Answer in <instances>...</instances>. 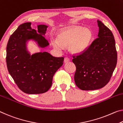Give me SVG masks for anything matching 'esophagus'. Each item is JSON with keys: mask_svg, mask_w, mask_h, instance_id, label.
Listing matches in <instances>:
<instances>
[{"mask_svg": "<svg viewBox=\"0 0 123 123\" xmlns=\"http://www.w3.org/2000/svg\"><path fill=\"white\" fill-rule=\"evenodd\" d=\"M69 61H70L69 58L68 57H65V59H64V62H65V63H67V62H68Z\"/></svg>", "mask_w": 123, "mask_h": 123, "instance_id": "esophagus-1", "label": "esophagus"}]
</instances>
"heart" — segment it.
<instances>
[{
  "label": "heart",
  "instance_id": "1",
  "mask_svg": "<svg viewBox=\"0 0 123 123\" xmlns=\"http://www.w3.org/2000/svg\"><path fill=\"white\" fill-rule=\"evenodd\" d=\"M91 37L92 33L88 28L74 27L60 32L57 39H52L51 43L57 50H62L63 46L70 45L71 51L74 53H79L87 48Z\"/></svg>",
  "mask_w": 123,
  "mask_h": 123
}]
</instances>
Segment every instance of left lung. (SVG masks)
I'll return each instance as SVG.
<instances>
[{
	"mask_svg": "<svg viewBox=\"0 0 123 123\" xmlns=\"http://www.w3.org/2000/svg\"><path fill=\"white\" fill-rule=\"evenodd\" d=\"M98 38L72 61L76 66L74 81L83 90L102 88L110 81L117 62V52L112 32L97 20Z\"/></svg>",
	"mask_w": 123,
	"mask_h": 123,
	"instance_id": "left-lung-1",
	"label": "left lung"
}]
</instances>
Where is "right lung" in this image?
<instances>
[{
	"label": "right lung",
	"mask_w": 123,
	"mask_h": 123,
	"mask_svg": "<svg viewBox=\"0 0 123 123\" xmlns=\"http://www.w3.org/2000/svg\"><path fill=\"white\" fill-rule=\"evenodd\" d=\"M48 26H38L32 29L31 22L19 25L10 37L6 47V61L10 74L19 89L29 94L46 92L51 86L56 72L63 63L64 57H54L48 52L31 55L27 49V41L33 40L42 48L49 43L44 36Z\"/></svg>",
	"instance_id": "add662e5"
}]
</instances>
